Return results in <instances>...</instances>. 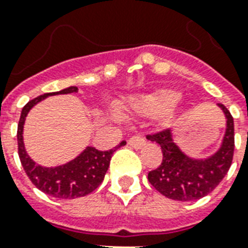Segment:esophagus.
I'll return each instance as SVG.
<instances>
[{"instance_id":"1","label":"esophagus","mask_w":248,"mask_h":248,"mask_svg":"<svg viewBox=\"0 0 248 248\" xmlns=\"http://www.w3.org/2000/svg\"><path fill=\"white\" fill-rule=\"evenodd\" d=\"M145 144H147V141H145V139L141 138V136H132V138L128 139V145L131 148H134V149H136V151H138V149H141Z\"/></svg>"}]
</instances>
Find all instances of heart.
Returning a JSON list of instances; mask_svg holds the SVG:
<instances>
[{
  "instance_id": "b5f03b06",
  "label": "heart",
  "mask_w": 248,
  "mask_h": 248,
  "mask_svg": "<svg viewBox=\"0 0 248 248\" xmlns=\"http://www.w3.org/2000/svg\"><path fill=\"white\" fill-rule=\"evenodd\" d=\"M180 99V93L175 90L161 89L153 93H138L130 97L128 107L135 114L153 117L161 114L163 122H169L175 117L176 103Z\"/></svg>"
}]
</instances>
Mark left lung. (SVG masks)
<instances>
[{
    "instance_id": "left-lung-1",
    "label": "left lung",
    "mask_w": 248,
    "mask_h": 248,
    "mask_svg": "<svg viewBox=\"0 0 248 248\" xmlns=\"http://www.w3.org/2000/svg\"><path fill=\"white\" fill-rule=\"evenodd\" d=\"M225 117V131L219 148L207 157L186 155L173 140L172 131L166 130L148 140L161 145L162 163L148 173V180L161 194L170 200H200L219 185L232 165L234 152V122L231 112L223 104H217Z\"/></svg>"
}]
</instances>
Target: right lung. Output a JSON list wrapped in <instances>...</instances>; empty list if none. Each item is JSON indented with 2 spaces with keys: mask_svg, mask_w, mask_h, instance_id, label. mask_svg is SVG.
I'll list each match as a JSON object with an SVG mask.
<instances>
[{
  "mask_svg": "<svg viewBox=\"0 0 248 248\" xmlns=\"http://www.w3.org/2000/svg\"><path fill=\"white\" fill-rule=\"evenodd\" d=\"M73 93H78V89L76 86H69L67 89L56 93H44L28 101L21 110L20 120L17 124V151L25 173L41 192L62 200H73L93 192L101 184V181L104 180L114 151L126 144V141H122L117 148L107 152L97 151L93 147H86L69 162L52 167H46L34 162L27 153L23 138L25 118L28 116L29 110L46 97Z\"/></svg>",
  "mask_w": 248,
  "mask_h": 248,
  "instance_id": "1",
  "label": "right lung"
}]
</instances>
